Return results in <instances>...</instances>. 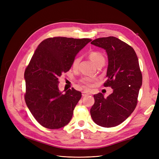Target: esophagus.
<instances>
[{
	"label": "esophagus",
	"mask_w": 159,
	"mask_h": 159,
	"mask_svg": "<svg viewBox=\"0 0 159 159\" xmlns=\"http://www.w3.org/2000/svg\"><path fill=\"white\" fill-rule=\"evenodd\" d=\"M88 95H89V93L88 92V91H82V96H83V97H84V96Z\"/></svg>",
	"instance_id": "1"
}]
</instances>
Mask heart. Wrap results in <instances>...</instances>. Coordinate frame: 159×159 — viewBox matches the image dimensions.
<instances>
[{
  "instance_id": "1",
  "label": "heart",
  "mask_w": 159,
  "mask_h": 159,
  "mask_svg": "<svg viewBox=\"0 0 159 159\" xmlns=\"http://www.w3.org/2000/svg\"><path fill=\"white\" fill-rule=\"evenodd\" d=\"M89 57L90 60L92 61L93 63L97 66L99 64L101 63H104L105 62V57L103 56V54L100 52L98 51H90L89 52ZM80 61V58L79 57H75L72 62V67L74 68H76L78 67ZM81 82L85 84V85L90 86L91 85V84L93 82V80L89 78H87V77H85L81 80Z\"/></svg>"
}]
</instances>
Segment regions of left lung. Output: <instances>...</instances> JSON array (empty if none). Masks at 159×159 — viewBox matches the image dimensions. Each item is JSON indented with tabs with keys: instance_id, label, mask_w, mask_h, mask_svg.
I'll use <instances>...</instances> for the list:
<instances>
[{
	"instance_id": "obj_1",
	"label": "left lung",
	"mask_w": 159,
	"mask_h": 159,
	"mask_svg": "<svg viewBox=\"0 0 159 159\" xmlns=\"http://www.w3.org/2000/svg\"><path fill=\"white\" fill-rule=\"evenodd\" d=\"M91 44L107 52V80L103 85L113 89L107 98L102 93L93 95L91 116L101 127H115L127 119L136 107L143 80L138 57L131 46L116 37L99 38Z\"/></svg>"
}]
</instances>
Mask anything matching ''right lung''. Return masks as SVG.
Wrapping results in <instances>:
<instances>
[{
    "instance_id": "1",
    "label": "right lung",
    "mask_w": 159,
    "mask_h": 159,
    "mask_svg": "<svg viewBox=\"0 0 159 159\" xmlns=\"http://www.w3.org/2000/svg\"><path fill=\"white\" fill-rule=\"evenodd\" d=\"M91 41L89 38H50L38 45L25 72V102L36 121L48 129L68 124L81 98L74 88L62 94L58 78L70 70L77 54Z\"/></svg>"
}]
</instances>
